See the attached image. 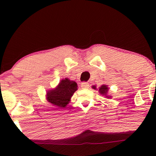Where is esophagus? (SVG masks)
I'll list each match as a JSON object with an SVG mask.
<instances>
[{"mask_svg": "<svg viewBox=\"0 0 156 156\" xmlns=\"http://www.w3.org/2000/svg\"><path fill=\"white\" fill-rule=\"evenodd\" d=\"M89 83H87V82H83V83H81V87L83 89H87L89 88Z\"/></svg>", "mask_w": 156, "mask_h": 156, "instance_id": "1", "label": "esophagus"}]
</instances>
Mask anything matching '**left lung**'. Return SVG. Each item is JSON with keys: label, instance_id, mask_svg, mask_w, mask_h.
Instances as JSON below:
<instances>
[{"label": "left lung", "instance_id": "1", "mask_svg": "<svg viewBox=\"0 0 156 156\" xmlns=\"http://www.w3.org/2000/svg\"><path fill=\"white\" fill-rule=\"evenodd\" d=\"M93 89H96V87L95 86H93L92 87ZM108 87H107L106 85H102L101 87L99 88V92L101 93V94H103V95H105L106 98H111V97H108V96H106L107 95V93H108Z\"/></svg>", "mask_w": 156, "mask_h": 156}]
</instances>
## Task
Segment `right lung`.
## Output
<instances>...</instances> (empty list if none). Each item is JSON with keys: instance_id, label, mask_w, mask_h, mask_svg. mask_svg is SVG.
<instances>
[{"instance_id": "obj_1", "label": "right lung", "mask_w": 156, "mask_h": 156, "mask_svg": "<svg viewBox=\"0 0 156 156\" xmlns=\"http://www.w3.org/2000/svg\"><path fill=\"white\" fill-rule=\"evenodd\" d=\"M77 89L76 82L68 78L62 79L56 88L48 91L47 101L58 108H65Z\"/></svg>"}]
</instances>
